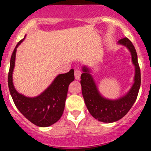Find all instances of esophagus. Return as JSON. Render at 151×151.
<instances>
[{
	"instance_id": "obj_1",
	"label": "esophagus",
	"mask_w": 151,
	"mask_h": 151,
	"mask_svg": "<svg viewBox=\"0 0 151 151\" xmlns=\"http://www.w3.org/2000/svg\"><path fill=\"white\" fill-rule=\"evenodd\" d=\"M81 72L79 70H75L74 71V77H75V79H79L80 78Z\"/></svg>"
}]
</instances>
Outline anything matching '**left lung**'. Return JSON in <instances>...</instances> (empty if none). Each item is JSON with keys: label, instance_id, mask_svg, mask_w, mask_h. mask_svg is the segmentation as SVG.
<instances>
[{"label": "left lung", "instance_id": "obj_1", "mask_svg": "<svg viewBox=\"0 0 151 151\" xmlns=\"http://www.w3.org/2000/svg\"><path fill=\"white\" fill-rule=\"evenodd\" d=\"M26 37L27 34L15 46L11 57L8 77L9 92L17 109L27 119L37 126L45 128L58 122L63 115L69 85L74 80L73 70L58 74L50 85L36 96H27L18 92L13 83V71L16 51Z\"/></svg>", "mask_w": 151, "mask_h": 151}]
</instances>
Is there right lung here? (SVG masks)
<instances>
[{
	"mask_svg": "<svg viewBox=\"0 0 151 151\" xmlns=\"http://www.w3.org/2000/svg\"><path fill=\"white\" fill-rule=\"evenodd\" d=\"M117 44L124 46L130 52L135 68L133 83L125 94L114 99L103 96L91 74L92 70L85 65L81 69L83 73L81 76V85L85 105L92 117L104 123L117 122L126 114L136 102L140 88V70L135 47L127 37L121 39Z\"/></svg>",
	"mask_w": 151,
	"mask_h": 151,
	"instance_id": "right-lung-1",
	"label": "right lung"
}]
</instances>
